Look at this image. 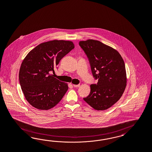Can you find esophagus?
Returning <instances> with one entry per match:
<instances>
[{
    "instance_id": "obj_1",
    "label": "esophagus",
    "mask_w": 152,
    "mask_h": 152,
    "mask_svg": "<svg viewBox=\"0 0 152 152\" xmlns=\"http://www.w3.org/2000/svg\"><path fill=\"white\" fill-rule=\"evenodd\" d=\"M74 88H78L80 86V85L78 84V85H73Z\"/></svg>"
}]
</instances>
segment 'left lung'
<instances>
[{
  "instance_id": "obj_1",
  "label": "left lung",
  "mask_w": 152,
  "mask_h": 152,
  "mask_svg": "<svg viewBox=\"0 0 152 152\" xmlns=\"http://www.w3.org/2000/svg\"><path fill=\"white\" fill-rule=\"evenodd\" d=\"M88 58L97 84L90 85V93L83 100L96 110H105L120 99L126 86L124 61L119 52L97 40L79 42Z\"/></svg>"
}]
</instances>
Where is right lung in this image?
<instances>
[{
	"label": "right lung",
	"mask_w": 152,
	"mask_h": 152,
	"mask_svg": "<svg viewBox=\"0 0 152 152\" xmlns=\"http://www.w3.org/2000/svg\"><path fill=\"white\" fill-rule=\"evenodd\" d=\"M75 47L69 41L53 40L42 43L30 51L20 66L19 79L27 101L34 107L47 110L55 106L69 86L51 72L64 56Z\"/></svg>",
	"instance_id": "obj_1"
}]
</instances>
